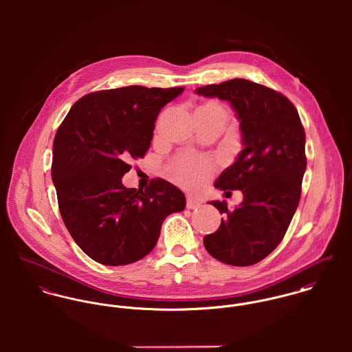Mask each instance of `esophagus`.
Wrapping results in <instances>:
<instances>
[{"label":"esophagus","instance_id":"34e87169","mask_svg":"<svg viewBox=\"0 0 352 352\" xmlns=\"http://www.w3.org/2000/svg\"><path fill=\"white\" fill-rule=\"evenodd\" d=\"M201 206V201L195 199L194 197L187 198V208H198Z\"/></svg>","mask_w":352,"mask_h":352}]
</instances>
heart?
Instances as JSON below:
<instances>
[{
	"label": "heart",
	"mask_w": 352,
	"mask_h": 352,
	"mask_svg": "<svg viewBox=\"0 0 352 352\" xmlns=\"http://www.w3.org/2000/svg\"><path fill=\"white\" fill-rule=\"evenodd\" d=\"M197 111L217 112V113H223L226 116L225 108L217 101L204 102L201 107L197 108ZM212 168H214V161L207 157L183 155L176 160V162L173 164L172 172L175 179L186 188H198L207 179Z\"/></svg>",
	"instance_id": "1"
}]
</instances>
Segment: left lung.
Returning <instances> with one entry per match:
<instances>
[{
	"label": "left lung",
	"mask_w": 352,
	"mask_h": 352,
	"mask_svg": "<svg viewBox=\"0 0 352 352\" xmlns=\"http://www.w3.org/2000/svg\"><path fill=\"white\" fill-rule=\"evenodd\" d=\"M195 94L230 102L244 146L214 184L225 194L240 190L244 199L233 211L225 201H210L225 217L204 236V248L230 265L256 264L279 245L301 198L306 155L298 111L282 94L244 78Z\"/></svg>",
	"instance_id": "left-lung-1"
}]
</instances>
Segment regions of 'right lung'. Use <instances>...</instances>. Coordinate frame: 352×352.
Instances as JSON below:
<instances>
[{"instance_id":"right-lung-1","label":"right lung","mask_w":352,"mask_h":352,"mask_svg":"<svg viewBox=\"0 0 352 352\" xmlns=\"http://www.w3.org/2000/svg\"><path fill=\"white\" fill-rule=\"evenodd\" d=\"M183 91L130 85L85 95L55 134L51 177L63 223L100 264L145 257L164 219L186 207L184 194L166 180L154 179L145 190L122 183L129 162L149 151L161 108Z\"/></svg>"}]
</instances>
